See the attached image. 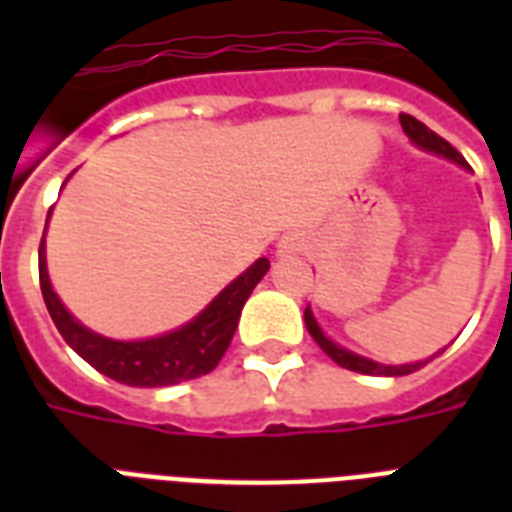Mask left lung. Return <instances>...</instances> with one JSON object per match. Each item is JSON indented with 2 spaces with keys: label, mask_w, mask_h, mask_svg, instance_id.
Instances as JSON below:
<instances>
[{
  "label": "left lung",
  "mask_w": 512,
  "mask_h": 512,
  "mask_svg": "<svg viewBox=\"0 0 512 512\" xmlns=\"http://www.w3.org/2000/svg\"><path fill=\"white\" fill-rule=\"evenodd\" d=\"M401 127H404V132L409 135V138L417 143L420 148H425V151H433V154H441L446 156V159H452V162L462 164V167H468V162L462 159V154L457 151V148L449 143V140H444L441 135H436L433 130H428L425 124L417 122L414 116L409 114H401ZM305 327H308V332H311V337L316 342H319V348L327 353L335 364H340L342 369H350V372H361V374H385V377H398V374H409V372H417L425 361H417V364H404V366H385V364H377V361H369V358L364 356H356V353H350V350L340 348V345H335L332 340H327L324 337V332L319 329V324H316V319H313V313L305 308Z\"/></svg>",
  "instance_id": "left-lung-1"
}]
</instances>
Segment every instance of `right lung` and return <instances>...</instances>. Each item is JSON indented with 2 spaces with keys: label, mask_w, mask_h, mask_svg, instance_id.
Masks as SVG:
<instances>
[{
  "label": "right lung",
  "mask_w": 512,
  "mask_h": 512,
  "mask_svg": "<svg viewBox=\"0 0 512 512\" xmlns=\"http://www.w3.org/2000/svg\"><path fill=\"white\" fill-rule=\"evenodd\" d=\"M268 268L271 263L260 257L239 279L231 281L191 324L175 329L170 335L140 342H119L84 329L63 308L47 276L44 236L39 244V287H42L44 305L63 340L100 374L132 388H164V385L196 380L201 374L212 372L231 345L233 332L239 327L241 308L252 295V289L257 287V281L268 273Z\"/></svg>",
  "instance_id": "1"
}]
</instances>
